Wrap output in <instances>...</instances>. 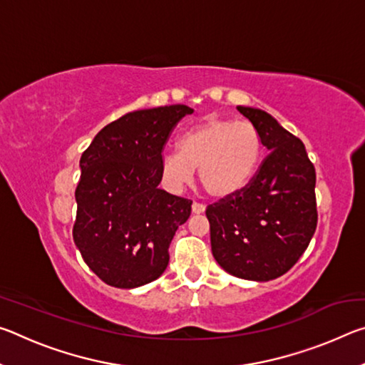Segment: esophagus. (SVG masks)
<instances>
[{"mask_svg": "<svg viewBox=\"0 0 365 365\" xmlns=\"http://www.w3.org/2000/svg\"><path fill=\"white\" fill-rule=\"evenodd\" d=\"M191 211H193L195 214H201V212H205V211H206V206L202 205V202H197V201H195L193 205H191Z\"/></svg>", "mask_w": 365, "mask_h": 365, "instance_id": "obj_1", "label": "esophagus"}]
</instances>
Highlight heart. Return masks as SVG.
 Instances as JSON below:
<instances>
[{"instance_id":"obj_1","label":"heart","mask_w":365,"mask_h":365,"mask_svg":"<svg viewBox=\"0 0 365 365\" xmlns=\"http://www.w3.org/2000/svg\"><path fill=\"white\" fill-rule=\"evenodd\" d=\"M262 140L251 122L209 117L185 130L178 153L160 156L159 172L165 187L180 191L200 169V182L212 197H230L255 177Z\"/></svg>"}]
</instances>
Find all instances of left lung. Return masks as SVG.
Segmentation results:
<instances>
[{"label": "left lung", "mask_w": 365, "mask_h": 365, "mask_svg": "<svg viewBox=\"0 0 365 365\" xmlns=\"http://www.w3.org/2000/svg\"><path fill=\"white\" fill-rule=\"evenodd\" d=\"M269 154L240 193L209 205L214 259L238 279L269 282L293 267L317 227L316 169L304 143L261 109L238 106Z\"/></svg>", "instance_id": "1"}]
</instances>
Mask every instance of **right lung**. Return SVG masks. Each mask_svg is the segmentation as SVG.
Segmentation results:
<instances>
[{
	"instance_id": "1",
	"label": "right lung",
	"mask_w": 365,
	"mask_h": 365,
	"mask_svg": "<svg viewBox=\"0 0 365 365\" xmlns=\"http://www.w3.org/2000/svg\"><path fill=\"white\" fill-rule=\"evenodd\" d=\"M191 113L185 104L127 113L80 158L72 237L86 265L110 287L146 285L168 267L169 245L193 201L158 188L159 163L172 130Z\"/></svg>"
}]
</instances>
